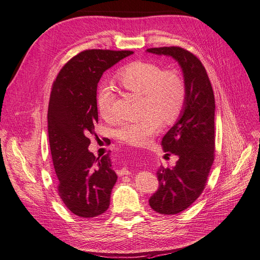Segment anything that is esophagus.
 <instances>
[{
    "label": "esophagus",
    "instance_id": "34e87169",
    "mask_svg": "<svg viewBox=\"0 0 260 260\" xmlns=\"http://www.w3.org/2000/svg\"><path fill=\"white\" fill-rule=\"evenodd\" d=\"M118 174L119 175H128L129 174V171L126 169V167H123V169H121V170H119L118 171Z\"/></svg>",
    "mask_w": 260,
    "mask_h": 260
}]
</instances>
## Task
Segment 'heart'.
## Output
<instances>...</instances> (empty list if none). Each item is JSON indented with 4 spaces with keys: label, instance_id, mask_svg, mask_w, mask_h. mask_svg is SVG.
<instances>
[{
    "label": "heart",
    "instance_id": "1",
    "mask_svg": "<svg viewBox=\"0 0 260 260\" xmlns=\"http://www.w3.org/2000/svg\"><path fill=\"white\" fill-rule=\"evenodd\" d=\"M116 80L122 87L144 96L145 115L136 121H124L115 129L119 139L131 145H144L161 129L163 120L174 122L186 102V84L181 75L149 61H134L125 66ZM114 94L108 85L99 89L97 109L106 121L113 119Z\"/></svg>",
    "mask_w": 260,
    "mask_h": 260
}]
</instances>
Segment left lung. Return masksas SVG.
I'll list each match as a JSON object with an SVG mask.
<instances>
[{
	"instance_id": "left-lung-1",
	"label": "left lung",
	"mask_w": 260,
	"mask_h": 260,
	"mask_svg": "<svg viewBox=\"0 0 260 260\" xmlns=\"http://www.w3.org/2000/svg\"><path fill=\"white\" fill-rule=\"evenodd\" d=\"M146 52L177 61L186 84L185 105L161 141L165 155H177L178 161L167 169L158 167V188L149 199L156 213L174 215L188 208L205 187L214 161L215 98L206 70L193 54L176 46Z\"/></svg>"
}]
</instances>
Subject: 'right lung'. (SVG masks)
Returning a JSON list of instances; mask_svg holds the SVG:
<instances>
[{
	"label": "right lung",
	"instance_id": "1",
	"mask_svg": "<svg viewBox=\"0 0 260 260\" xmlns=\"http://www.w3.org/2000/svg\"><path fill=\"white\" fill-rule=\"evenodd\" d=\"M134 53L90 49L67 62L49 98L48 138L58 193L69 211L91 218L105 213L118 175L110 153L95 157L88 150L98 122L97 86L106 70Z\"/></svg>",
	"mask_w": 260,
	"mask_h": 260
}]
</instances>
